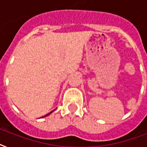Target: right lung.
I'll return each instance as SVG.
<instances>
[{"mask_svg": "<svg viewBox=\"0 0 147 147\" xmlns=\"http://www.w3.org/2000/svg\"><path fill=\"white\" fill-rule=\"evenodd\" d=\"M53 111H51V112H50V113H49V114H46V115H45V116H43V117H47V116H48V115H49V114H51V113H52V112H53Z\"/></svg>", "mask_w": 147, "mask_h": 147, "instance_id": "add662e5", "label": "right lung"}]
</instances>
